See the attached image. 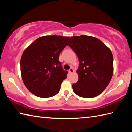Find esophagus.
<instances>
[{
	"instance_id": "1",
	"label": "esophagus",
	"mask_w": 132,
	"mask_h": 132,
	"mask_svg": "<svg viewBox=\"0 0 132 132\" xmlns=\"http://www.w3.org/2000/svg\"><path fill=\"white\" fill-rule=\"evenodd\" d=\"M69 71V73H70H70H73V71H74V70H73V69L71 68L70 69H69V71Z\"/></svg>"
}]
</instances>
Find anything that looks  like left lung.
Listing matches in <instances>:
<instances>
[{
	"mask_svg": "<svg viewBox=\"0 0 132 132\" xmlns=\"http://www.w3.org/2000/svg\"><path fill=\"white\" fill-rule=\"evenodd\" d=\"M69 45L79 59V80L73 84L75 94L82 98L97 97L108 86L113 75L111 50L100 39L87 35L71 37Z\"/></svg>",
	"mask_w": 132,
	"mask_h": 132,
	"instance_id": "8db88e82",
	"label": "left lung"
}]
</instances>
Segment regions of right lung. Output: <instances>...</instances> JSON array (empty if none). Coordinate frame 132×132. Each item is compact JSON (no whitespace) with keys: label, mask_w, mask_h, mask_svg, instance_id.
Listing matches in <instances>:
<instances>
[{"label":"right lung","mask_w":132,"mask_h":132,"mask_svg":"<svg viewBox=\"0 0 132 132\" xmlns=\"http://www.w3.org/2000/svg\"><path fill=\"white\" fill-rule=\"evenodd\" d=\"M68 37L47 35L37 39L24 51L20 61L21 77L27 88L41 98L53 97L59 93L68 71L59 57L68 45Z\"/></svg>","instance_id":"right-lung-1"}]
</instances>
